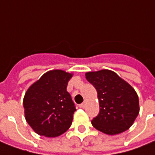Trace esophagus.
Wrapping results in <instances>:
<instances>
[{"label":"esophagus","instance_id":"obj_1","mask_svg":"<svg viewBox=\"0 0 155 155\" xmlns=\"http://www.w3.org/2000/svg\"><path fill=\"white\" fill-rule=\"evenodd\" d=\"M86 102H83L82 104H80V105H79V107H80L81 108H84V107H86Z\"/></svg>","mask_w":155,"mask_h":155}]
</instances>
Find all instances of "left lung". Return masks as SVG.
<instances>
[{
	"mask_svg": "<svg viewBox=\"0 0 155 155\" xmlns=\"http://www.w3.org/2000/svg\"><path fill=\"white\" fill-rule=\"evenodd\" d=\"M86 78L96 89L100 107L92 125L109 135L129 129L139 113L138 96L134 89L108 69L86 73Z\"/></svg>",
	"mask_w": 155,
	"mask_h": 155,
	"instance_id": "1",
	"label": "left lung"
}]
</instances>
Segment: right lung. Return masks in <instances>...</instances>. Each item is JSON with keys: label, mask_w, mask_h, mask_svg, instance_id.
<instances>
[{"label": "right lung", "mask_w": 155, "mask_h": 155, "mask_svg": "<svg viewBox=\"0 0 155 155\" xmlns=\"http://www.w3.org/2000/svg\"><path fill=\"white\" fill-rule=\"evenodd\" d=\"M72 75L58 69L47 72L26 91V120L40 136L58 137L71 126L76 107L66 88Z\"/></svg>", "instance_id": "add662e5"}]
</instances>
